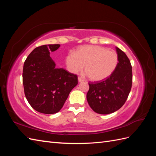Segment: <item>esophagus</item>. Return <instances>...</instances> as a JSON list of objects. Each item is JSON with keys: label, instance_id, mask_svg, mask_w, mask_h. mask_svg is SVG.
Returning <instances> with one entry per match:
<instances>
[{"label": "esophagus", "instance_id": "34e87169", "mask_svg": "<svg viewBox=\"0 0 156 156\" xmlns=\"http://www.w3.org/2000/svg\"><path fill=\"white\" fill-rule=\"evenodd\" d=\"M78 80L79 82H83L84 81V80H82V79L81 78H80V77H78Z\"/></svg>", "mask_w": 156, "mask_h": 156}]
</instances>
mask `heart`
<instances>
[{"instance_id":"1","label":"heart","mask_w":156,"mask_h":156,"mask_svg":"<svg viewBox=\"0 0 156 156\" xmlns=\"http://www.w3.org/2000/svg\"><path fill=\"white\" fill-rule=\"evenodd\" d=\"M118 62L117 52L99 45L80 46L75 53L69 52L65 57L66 67L69 72L76 74L83 69L84 65L89 78L94 82L108 78L115 70Z\"/></svg>"}]
</instances>
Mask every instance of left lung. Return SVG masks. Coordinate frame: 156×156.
<instances>
[{
  "label": "left lung",
  "mask_w": 156,
  "mask_h": 156,
  "mask_svg": "<svg viewBox=\"0 0 156 156\" xmlns=\"http://www.w3.org/2000/svg\"><path fill=\"white\" fill-rule=\"evenodd\" d=\"M119 62L114 72L105 80L89 83L87 98L94 112L107 115L119 110L127 99L132 85V67L125 53L116 47Z\"/></svg>",
  "instance_id": "obj_1"
}]
</instances>
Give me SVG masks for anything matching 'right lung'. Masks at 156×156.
Returning a JSON list of instances; mask_svg holds the SVG:
<instances>
[{"instance_id": "right-lung-1", "label": "right lung", "mask_w": 156, "mask_h": 156, "mask_svg": "<svg viewBox=\"0 0 156 156\" xmlns=\"http://www.w3.org/2000/svg\"><path fill=\"white\" fill-rule=\"evenodd\" d=\"M59 44L35 48L24 63L23 84L31 107L44 114H55L64 106L69 92L78 84L77 76L58 68L50 57Z\"/></svg>"}]
</instances>
